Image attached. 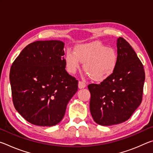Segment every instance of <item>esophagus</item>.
Instances as JSON below:
<instances>
[{
  "label": "esophagus",
  "mask_w": 153,
  "mask_h": 153,
  "mask_svg": "<svg viewBox=\"0 0 153 153\" xmlns=\"http://www.w3.org/2000/svg\"><path fill=\"white\" fill-rule=\"evenodd\" d=\"M86 84L85 82H83L82 81H79L78 82V88L79 89L84 88L86 87Z\"/></svg>",
  "instance_id": "34e87169"
}]
</instances>
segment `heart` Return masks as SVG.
I'll use <instances>...</instances> for the list:
<instances>
[{"label":"heart","mask_w":153,"mask_h":153,"mask_svg":"<svg viewBox=\"0 0 153 153\" xmlns=\"http://www.w3.org/2000/svg\"><path fill=\"white\" fill-rule=\"evenodd\" d=\"M93 80L101 82L107 79L115 71L118 55L115 49L100 43L84 44L77 46L75 52L68 50L65 56V63L69 73L75 74L80 67Z\"/></svg>","instance_id":"b5f03b06"}]
</instances>
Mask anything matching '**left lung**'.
<instances>
[{"instance_id": "1", "label": "left lung", "mask_w": 153, "mask_h": 153, "mask_svg": "<svg viewBox=\"0 0 153 153\" xmlns=\"http://www.w3.org/2000/svg\"><path fill=\"white\" fill-rule=\"evenodd\" d=\"M118 62L115 71L100 84H89L90 110L93 120L108 126L128 120L141 104L145 73L143 65L130 45L117 40Z\"/></svg>"}]
</instances>
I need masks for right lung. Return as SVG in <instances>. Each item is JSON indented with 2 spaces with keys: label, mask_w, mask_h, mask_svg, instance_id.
<instances>
[{
  "label": "right lung",
  "mask_w": 153,
  "mask_h": 153,
  "mask_svg": "<svg viewBox=\"0 0 153 153\" xmlns=\"http://www.w3.org/2000/svg\"><path fill=\"white\" fill-rule=\"evenodd\" d=\"M65 44L36 41L23 49L10 70L13 102L28 122L53 126L63 118L78 81L65 70Z\"/></svg>",
  "instance_id": "obj_1"
}]
</instances>
